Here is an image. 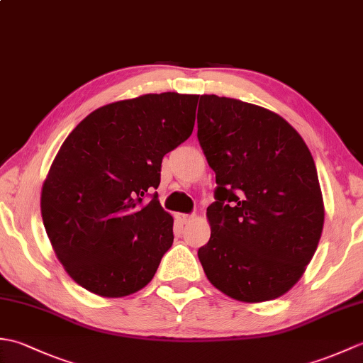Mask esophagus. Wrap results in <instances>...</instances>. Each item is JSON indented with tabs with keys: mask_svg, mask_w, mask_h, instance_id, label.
I'll return each mask as SVG.
<instances>
[{
	"mask_svg": "<svg viewBox=\"0 0 363 363\" xmlns=\"http://www.w3.org/2000/svg\"><path fill=\"white\" fill-rule=\"evenodd\" d=\"M191 218H194V215H189V213H176V220L181 223V225H186Z\"/></svg>",
	"mask_w": 363,
	"mask_h": 363,
	"instance_id": "34e87169",
	"label": "esophagus"
}]
</instances>
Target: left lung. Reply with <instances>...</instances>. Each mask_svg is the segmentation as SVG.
<instances>
[{
	"instance_id": "1",
	"label": "left lung",
	"mask_w": 363,
	"mask_h": 363,
	"mask_svg": "<svg viewBox=\"0 0 363 363\" xmlns=\"http://www.w3.org/2000/svg\"><path fill=\"white\" fill-rule=\"evenodd\" d=\"M198 140L215 172L211 238L198 250L207 279L242 303L282 296L309 265L325 225L312 154L279 115L201 95Z\"/></svg>"
}]
</instances>
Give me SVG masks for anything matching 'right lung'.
Masks as SVG:
<instances>
[{
  "mask_svg": "<svg viewBox=\"0 0 363 363\" xmlns=\"http://www.w3.org/2000/svg\"><path fill=\"white\" fill-rule=\"evenodd\" d=\"M199 95L148 94L106 104L76 126L43 182L40 209L72 279L104 298L142 290L173 245L154 194L167 152L190 137Z\"/></svg>",
  "mask_w": 363,
  "mask_h": 363,
  "instance_id": "right-lung-1",
  "label": "right lung"
}]
</instances>
